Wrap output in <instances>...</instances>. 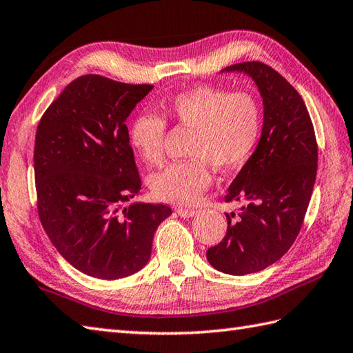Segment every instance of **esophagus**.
Here are the masks:
<instances>
[{
  "label": "esophagus",
  "instance_id": "1",
  "mask_svg": "<svg viewBox=\"0 0 353 353\" xmlns=\"http://www.w3.org/2000/svg\"><path fill=\"white\" fill-rule=\"evenodd\" d=\"M176 213L181 216V217H192V216H194L196 214V210H193V208H184V207H178L176 208Z\"/></svg>",
  "mask_w": 353,
  "mask_h": 353
}]
</instances>
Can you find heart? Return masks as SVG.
Segmentation results:
<instances>
[{
  "label": "heart",
  "instance_id": "1",
  "mask_svg": "<svg viewBox=\"0 0 353 353\" xmlns=\"http://www.w3.org/2000/svg\"><path fill=\"white\" fill-rule=\"evenodd\" d=\"M166 122L193 130L189 161L170 163L151 176V189L161 201L196 202L211 183L210 168L228 172L245 161L260 134L261 114L255 98L213 85H198L160 103V116L145 112L130 127V142L148 164L164 155Z\"/></svg>",
  "mask_w": 353,
  "mask_h": 353
}]
</instances>
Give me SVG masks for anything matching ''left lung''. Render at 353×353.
<instances>
[{
  "mask_svg": "<svg viewBox=\"0 0 353 353\" xmlns=\"http://www.w3.org/2000/svg\"><path fill=\"white\" fill-rule=\"evenodd\" d=\"M245 72L264 104L261 139L231 183L225 201H245L226 213L225 237L207 250L208 263L228 275H248L276 263L299 234L317 174V142L302 97L261 61L225 68Z\"/></svg>",
  "mask_w": 353,
  "mask_h": 353,
  "instance_id": "obj_1",
  "label": "left lung"
}]
</instances>
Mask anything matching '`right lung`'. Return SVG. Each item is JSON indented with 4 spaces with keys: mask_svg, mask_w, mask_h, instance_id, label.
<instances>
[{
    "mask_svg": "<svg viewBox=\"0 0 353 353\" xmlns=\"http://www.w3.org/2000/svg\"><path fill=\"white\" fill-rule=\"evenodd\" d=\"M152 89L81 75L37 125L39 219L59 254L93 278L119 279L142 269L155 230L172 214L163 203H130L142 179L125 122Z\"/></svg>",
    "mask_w": 353,
    "mask_h": 353,
    "instance_id": "add662e5",
    "label": "right lung"
}]
</instances>
